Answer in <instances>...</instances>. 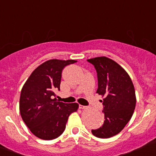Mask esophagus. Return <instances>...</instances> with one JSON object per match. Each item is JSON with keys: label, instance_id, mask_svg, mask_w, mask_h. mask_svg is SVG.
<instances>
[{"label": "esophagus", "instance_id": "1", "mask_svg": "<svg viewBox=\"0 0 156 156\" xmlns=\"http://www.w3.org/2000/svg\"><path fill=\"white\" fill-rule=\"evenodd\" d=\"M88 107L87 106H83V105H80V109H82V110H86L87 109Z\"/></svg>", "mask_w": 156, "mask_h": 156}]
</instances>
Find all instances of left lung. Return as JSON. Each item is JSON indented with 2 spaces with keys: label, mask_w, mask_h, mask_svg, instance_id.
Returning a JSON list of instances; mask_svg holds the SVG:
<instances>
[{
  "label": "left lung",
  "mask_w": 156,
  "mask_h": 156,
  "mask_svg": "<svg viewBox=\"0 0 156 156\" xmlns=\"http://www.w3.org/2000/svg\"><path fill=\"white\" fill-rule=\"evenodd\" d=\"M96 69L98 80L97 91L102 96L104 122L91 130L94 136L110 138L118 134L134 113L136 95L134 84L124 68L105 56L88 59Z\"/></svg>",
  "instance_id": "obj_1"
}]
</instances>
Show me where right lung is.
Instances as JSON below:
<instances>
[{
    "label": "right lung",
    "mask_w": 156,
    "mask_h": 156,
    "mask_svg": "<svg viewBox=\"0 0 156 156\" xmlns=\"http://www.w3.org/2000/svg\"><path fill=\"white\" fill-rule=\"evenodd\" d=\"M75 60L51 59L39 65L30 75L21 91L19 111L33 134L50 140L64 132L69 115L79 108L77 103L65 104L55 98L60 90L63 68Z\"/></svg>",
    "instance_id": "add662e5"
}]
</instances>
